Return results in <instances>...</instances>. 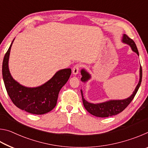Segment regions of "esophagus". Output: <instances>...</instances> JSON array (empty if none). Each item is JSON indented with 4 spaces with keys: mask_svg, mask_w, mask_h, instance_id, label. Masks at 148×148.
I'll return each mask as SVG.
<instances>
[{
    "mask_svg": "<svg viewBox=\"0 0 148 148\" xmlns=\"http://www.w3.org/2000/svg\"><path fill=\"white\" fill-rule=\"evenodd\" d=\"M81 66H82V65L79 64L75 65V66L73 67V69H72V74H73L74 75L77 74V73H78V71H79V69Z\"/></svg>",
    "mask_w": 148,
    "mask_h": 148,
    "instance_id": "34e87169",
    "label": "esophagus"
}]
</instances>
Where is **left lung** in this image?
<instances>
[{
	"label": "left lung",
	"mask_w": 148,
	"mask_h": 148,
	"mask_svg": "<svg viewBox=\"0 0 148 148\" xmlns=\"http://www.w3.org/2000/svg\"><path fill=\"white\" fill-rule=\"evenodd\" d=\"M121 42L125 44L129 45L131 47L132 51L136 53L138 56H139L138 51L137 47L135 44L134 42L132 39L129 38L126 34L123 35ZM81 74L82 78L81 81L84 83L86 82L91 78V75L87 72L86 69L81 70ZM142 70L141 65L140 67V79L138 84L135 88L134 91L132 92L131 96L129 97L128 98L121 100H109V101H105L103 102H100V103H91V102H87L84 97L83 91L81 89V94L82 97V101H83V104L85 108L87 110V111L95 116L99 117H107L109 116H115L119 114L120 112L126 108L127 106L131 103V102L134 99L135 95L138 90L142 82Z\"/></svg>",
	"instance_id": "8db88e82"
}]
</instances>
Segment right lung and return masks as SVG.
Here are the masks:
<instances>
[{
    "instance_id": "1",
    "label": "right lung",
    "mask_w": 148,
    "mask_h": 148,
    "mask_svg": "<svg viewBox=\"0 0 148 148\" xmlns=\"http://www.w3.org/2000/svg\"><path fill=\"white\" fill-rule=\"evenodd\" d=\"M14 40L2 62V77L7 92L13 103L19 109L32 114H46L56 106L59 92L68 82L71 69L60 70L51 79L40 86L28 87L22 86L12 76L8 66L10 53Z\"/></svg>"
}]
</instances>
